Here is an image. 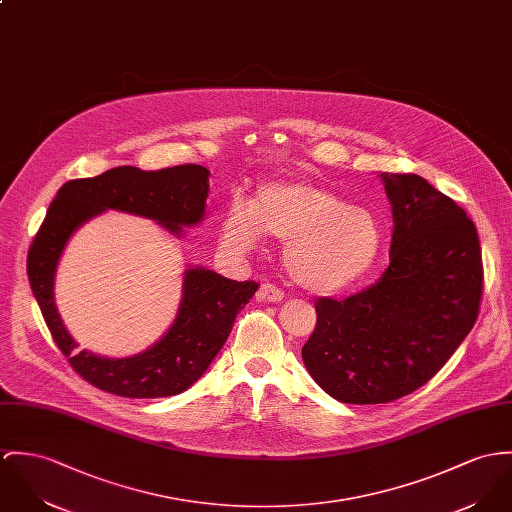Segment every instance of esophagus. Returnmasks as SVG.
I'll return each instance as SVG.
<instances>
[{"label":"esophagus","mask_w":512,"mask_h":512,"mask_svg":"<svg viewBox=\"0 0 512 512\" xmlns=\"http://www.w3.org/2000/svg\"><path fill=\"white\" fill-rule=\"evenodd\" d=\"M283 297H285V293L279 289L278 285H274V283H262L260 289H258V299H260V301L278 303Z\"/></svg>","instance_id":"1"}]
</instances>
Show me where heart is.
Instances as JSON below:
<instances>
[{
  "label": "heart",
  "instance_id": "1",
  "mask_svg": "<svg viewBox=\"0 0 512 512\" xmlns=\"http://www.w3.org/2000/svg\"><path fill=\"white\" fill-rule=\"evenodd\" d=\"M262 233L283 240V260L293 279L317 293L340 291L372 270L381 229L372 211L305 180L258 187L252 207L234 203L223 223V244L250 252Z\"/></svg>",
  "mask_w": 512,
  "mask_h": 512
}]
</instances>
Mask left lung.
Wrapping results in <instances>:
<instances>
[{
  "label": "left lung",
  "instance_id": "1",
  "mask_svg": "<svg viewBox=\"0 0 512 512\" xmlns=\"http://www.w3.org/2000/svg\"><path fill=\"white\" fill-rule=\"evenodd\" d=\"M393 207L389 266L370 287L315 301L301 356L342 403H391L430 381L475 325L483 297L473 221L417 174H381Z\"/></svg>",
  "mask_w": 512,
  "mask_h": 512
}]
</instances>
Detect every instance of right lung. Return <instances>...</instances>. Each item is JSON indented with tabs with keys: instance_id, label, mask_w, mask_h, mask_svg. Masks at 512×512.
Returning a JSON list of instances; mask_svg holds the SVG:
<instances>
[{
	"instance_id": "add662e5",
	"label": "right lung",
	"mask_w": 512,
	"mask_h": 512,
	"mask_svg": "<svg viewBox=\"0 0 512 512\" xmlns=\"http://www.w3.org/2000/svg\"><path fill=\"white\" fill-rule=\"evenodd\" d=\"M209 170L182 164L162 170L119 166L95 178L70 180L58 189L27 256V276L48 330L74 372L93 387L131 399L170 397L191 387L227 342L234 319L252 299L258 283L223 278L191 268L174 325L152 348L133 358H101L66 332L54 307V272L72 233L105 209L148 217L172 233L197 225L209 195Z\"/></svg>"
}]
</instances>
